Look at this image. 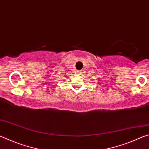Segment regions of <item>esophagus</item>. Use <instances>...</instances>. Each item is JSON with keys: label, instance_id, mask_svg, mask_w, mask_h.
<instances>
[{"label": "esophagus", "instance_id": "obj_1", "mask_svg": "<svg viewBox=\"0 0 149 149\" xmlns=\"http://www.w3.org/2000/svg\"><path fill=\"white\" fill-rule=\"evenodd\" d=\"M81 70H79V71H77V73L78 74H81Z\"/></svg>", "mask_w": 149, "mask_h": 149}]
</instances>
